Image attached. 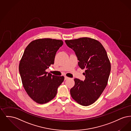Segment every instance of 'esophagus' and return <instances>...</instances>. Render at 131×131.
Masks as SVG:
<instances>
[{
	"mask_svg": "<svg viewBox=\"0 0 131 131\" xmlns=\"http://www.w3.org/2000/svg\"><path fill=\"white\" fill-rule=\"evenodd\" d=\"M69 79V78L66 77V76H65V79H64L65 80H67V79Z\"/></svg>",
	"mask_w": 131,
	"mask_h": 131,
	"instance_id": "obj_1",
	"label": "esophagus"
}]
</instances>
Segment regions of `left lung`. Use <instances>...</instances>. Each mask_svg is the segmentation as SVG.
<instances>
[{
  "instance_id": "obj_1",
  "label": "left lung",
  "mask_w": 131,
  "mask_h": 131,
  "mask_svg": "<svg viewBox=\"0 0 131 131\" xmlns=\"http://www.w3.org/2000/svg\"><path fill=\"white\" fill-rule=\"evenodd\" d=\"M75 51L78 65L85 69V79H75V85L70 89L72 97L82 106L93 104L99 98L107 83L111 65L105 48L100 42L90 38L65 40Z\"/></svg>"
}]
</instances>
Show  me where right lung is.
I'll list each match as a JSON object with an SVG mask.
<instances>
[{
  "mask_svg": "<svg viewBox=\"0 0 131 131\" xmlns=\"http://www.w3.org/2000/svg\"><path fill=\"white\" fill-rule=\"evenodd\" d=\"M63 44L62 40L39 39L32 41L25 48L19 72L26 93L37 103L44 104L52 100L64 81L63 76L46 71L54 64L56 52Z\"/></svg>",
  "mask_w": 131,
  "mask_h": 131,
  "instance_id": "right-lung-1",
  "label": "right lung"
}]
</instances>
